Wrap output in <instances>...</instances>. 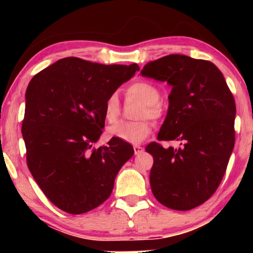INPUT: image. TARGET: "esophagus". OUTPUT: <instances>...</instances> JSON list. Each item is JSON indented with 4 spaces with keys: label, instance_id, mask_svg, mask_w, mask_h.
Here are the masks:
<instances>
[{
    "label": "esophagus",
    "instance_id": "esophagus-1",
    "mask_svg": "<svg viewBox=\"0 0 253 253\" xmlns=\"http://www.w3.org/2000/svg\"><path fill=\"white\" fill-rule=\"evenodd\" d=\"M133 149H134V153H135L136 156L140 155V153H143V152H144V147L139 146V145H135V146L133 147Z\"/></svg>",
    "mask_w": 253,
    "mask_h": 253
}]
</instances>
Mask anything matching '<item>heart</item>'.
<instances>
[{
    "label": "heart",
    "instance_id": "1",
    "mask_svg": "<svg viewBox=\"0 0 253 253\" xmlns=\"http://www.w3.org/2000/svg\"><path fill=\"white\" fill-rule=\"evenodd\" d=\"M126 95L128 98L143 102L139 108L136 118L138 121H120L108 128V134L113 139L129 144H139L149 136L151 133V124L146 118L157 121L163 117V106L161 101V90L155 83L150 81L140 80L127 86ZM121 113L120 101L117 94L109 95L103 104V117L109 124L115 123Z\"/></svg>",
    "mask_w": 253,
    "mask_h": 253
}]
</instances>
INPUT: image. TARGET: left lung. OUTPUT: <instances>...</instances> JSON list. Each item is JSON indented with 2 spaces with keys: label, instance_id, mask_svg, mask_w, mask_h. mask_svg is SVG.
Segmentation results:
<instances>
[{
  "label": "left lung",
  "instance_id": "left-lung-1",
  "mask_svg": "<svg viewBox=\"0 0 253 253\" xmlns=\"http://www.w3.org/2000/svg\"><path fill=\"white\" fill-rule=\"evenodd\" d=\"M141 75L172 86L158 140L181 143L146 146L153 156L151 190L165 207L193 210L215 193L227 169L236 140L233 95L213 63L182 54L147 63Z\"/></svg>",
  "mask_w": 253,
  "mask_h": 253
}]
</instances>
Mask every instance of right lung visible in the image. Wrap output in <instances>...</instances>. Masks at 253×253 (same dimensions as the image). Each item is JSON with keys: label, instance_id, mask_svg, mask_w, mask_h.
Here are the masks:
<instances>
[{"label": "right lung", "instance_id": "obj_1", "mask_svg": "<svg viewBox=\"0 0 253 253\" xmlns=\"http://www.w3.org/2000/svg\"><path fill=\"white\" fill-rule=\"evenodd\" d=\"M138 64L104 65L77 57L59 59L31 80L22 136L26 161L45 196L69 214H83L110 196L132 145L110 139L92 147L104 127L103 104Z\"/></svg>", "mask_w": 253, "mask_h": 253}]
</instances>
